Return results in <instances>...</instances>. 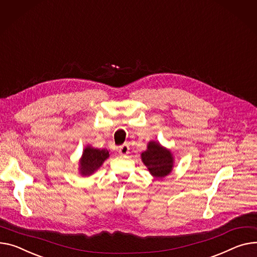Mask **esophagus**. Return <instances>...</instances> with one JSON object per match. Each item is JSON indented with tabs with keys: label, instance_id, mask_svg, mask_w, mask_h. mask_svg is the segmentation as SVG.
I'll return each instance as SVG.
<instances>
[{
	"label": "esophagus",
	"instance_id": "34e87169",
	"mask_svg": "<svg viewBox=\"0 0 257 257\" xmlns=\"http://www.w3.org/2000/svg\"><path fill=\"white\" fill-rule=\"evenodd\" d=\"M117 151L119 154H121V155H127V154H129V146L123 145V146L117 148Z\"/></svg>",
	"mask_w": 257,
	"mask_h": 257
}]
</instances>
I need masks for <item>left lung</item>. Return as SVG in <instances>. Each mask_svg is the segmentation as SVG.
I'll return each instance as SVG.
<instances>
[{"label":"left lung","mask_w":257,"mask_h":257,"mask_svg":"<svg viewBox=\"0 0 257 257\" xmlns=\"http://www.w3.org/2000/svg\"><path fill=\"white\" fill-rule=\"evenodd\" d=\"M141 158L151 176L157 180L165 178L173 172L175 165L174 154L159 142H149L147 150L141 154Z\"/></svg>","instance_id":"obj_1"}]
</instances>
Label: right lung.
I'll return each mask as SVG.
<instances>
[{
  "mask_svg": "<svg viewBox=\"0 0 257 257\" xmlns=\"http://www.w3.org/2000/svg\"><path fill=\"white\" fill-rule=\"evenodd\" d=\"M109 157V151L97 149L90 145L84 147L78 161V173L81 177H90L102 166Z\"/></svg>",
  "mask_w": 257,
  "mask_h": 257,
  "instance_id": "right-lung-1",
  "label": "right lung"
}]
</instances>
